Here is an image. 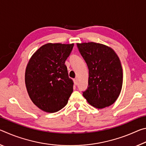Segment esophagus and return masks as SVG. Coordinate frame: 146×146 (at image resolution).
<instances>
[{
	"instance_id": "obj_1",
	"label": "esophagus",
	"mask_w": 146,
	"mask_h": 146,
	"mask_svg": "<svg viewBox=\"0 0 146 146\" xmlns=\"http://www.w3.org/2000/svg\"><path fill=\"white\" fill-rule=\"evenodd\" d=\"M73 82H74V85L76 86V85L78 84V80L76 78L73 79Z\"/></svg>"
}]
</instances>
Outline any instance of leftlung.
Wrapping results in <instances>:
<instances>
[{
	"mask_svg": "<svg viewBox=\"0 0 146 146\" xmlns=\"http://www.w3.org/2000/svg\"><path fill=\"white\" fill-rule=\"evenodd\" d=\"M76 45L89 70L88 86L82 92L83 96L96 108L112 105L122 86L123 73L119 58L111 48L103 44L88 42Z\"/></svg>",
	"mask_w": 146,
	"mask_h": 146,
	"instance_id": "8db88e82",
	"label": "left lung"
}]
</instances>
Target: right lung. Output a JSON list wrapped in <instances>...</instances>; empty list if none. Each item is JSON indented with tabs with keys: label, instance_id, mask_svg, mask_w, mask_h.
<instances>
[{
	"label": "right lung",
	"instance_id": "right-lung-1",
	"mask_svg": "<svg viewBox=\"0 0 146 146\" xmlns=\"http://www.w3.org/2000/svg\"><path fill=\"white\" fill-rule=\"evenodd\" d=\"M74 44H46L35 53L27 65L25 82L32 102L48 113L58 111L73 92V80L65 65Z\"/></svg>",
	"mask_w": 146,
	"mask_h": 146
}]
</instances>
